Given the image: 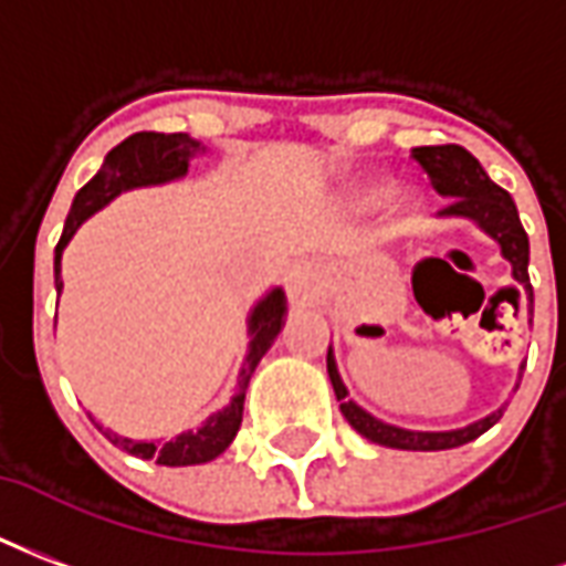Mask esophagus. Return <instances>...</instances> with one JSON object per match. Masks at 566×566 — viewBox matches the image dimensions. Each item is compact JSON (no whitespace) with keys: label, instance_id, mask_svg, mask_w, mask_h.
<instances>
[{"label":"esophagus","instance_id":"1","mask_svg":"<svg viewBox=\"0 0 566 566\" xmlns=\"http://www.w3.org/2000/svg\"><path fill=\"white\" fill-rule=\"evenodd\" d=\"M313 292H316V274H313V268H292V274H289V295L304 304V301L313 298Z\"/></svg>","mask_w":566,"mask_h":566}]
</instances>
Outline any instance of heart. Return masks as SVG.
Masks as SVG:
<instances>
[{"label":"heart","instance_id":"b5f03b06","mask_svg":"<svg viewBox=\"0 0 566 566\" xmlns=\"http://www.w3.org/2000/svg\"><path fill=\"white\" fill-rule=\"evenodd\" d=\"M382 184H368V189H361V198H365V201H377L379 196H382Z\"/></svg>","mask_w":566,"mask_h":566}]
</instances>
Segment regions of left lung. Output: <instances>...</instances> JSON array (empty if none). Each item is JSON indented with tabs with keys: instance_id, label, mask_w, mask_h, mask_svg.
<instances>
[{
	"instance_id": "8db88e82",
	"label": "left lung",
	"mask_w": 566,
	"mask_h": 566,
	"mask_svg": "<svg viewBox=\"0 0 566 566\" xmlns=\"http://www.w3.org/2000/svg\"><path fill=\"white\" fill-rule=\"evenodd\" d=\"M413 159L422 165V171L431 177V184L440 196L449 198V205L440 210V217H461L480 226L482 232L501 243L503 259L513 265L515 283H522L527 289L531 298V316H534V292H531V280H527V234L518 220L515 201L510 198L506 189L494 184L492 177L485 175V168L476 163V156H470L464 147L458 144H440V147H416ZM328 377H332L334 395L340 401V413L358 434L368 437L370 443L389 449H413V452H437V449H455L464 447L470 440H476L485 434L497 419L503 416L501 410H494L480 422L468 424V428H455V431H407L398 424H386L374 419L368 410H361L356 401L346 398V386L337 365H334L332 349H328Z\"/></svg>"
}]
</instances>
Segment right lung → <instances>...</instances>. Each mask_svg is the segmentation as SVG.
<instances>
[{
	"label": "right lung",
	"instance_id": "obj_1",
	"mask_svg": "<svg viewBox=\"0 0 566 566\" xmlns=\"http://www.w3.org/2000/svg\"><path fill=\"white\" fill-rule=\"evenodd\" d=\"M196 153H205L201 142L189 138L187 132H171V135H163V132H138V135H129L126 142L117 144L114 150L105 156V163L98 168V175L86 184V187L77 189V196L72 201V210H69V220H65L63 238L56 243V253H53V277H56V292H63V277H60V262H63L65 243L72 241V234L81 229V222L86 217H93L96 210H102L108 201L126 192V189L135 187H156V184H168V180H177L189 171V159ZM283 313H286V295L283 289H271L265 298L259 301L247 319V334H250V349H247V358H243L241 377H238V391L229 407H222L220 413H213L208 422L201 424L198 431H184L177 434L175 440H129V437L114 434L111 428H105L102 422H96V428L102 434L108 437L111 443L119 449H126L129 455L138 458H153L156 464H165V468H187V464H205V461H213L229 449V443L238 434L243 419V395H247V386H250V377H253L255 365L262 361L274 337L283 328Z\"/></svg>",
	"mask_w": 566,
	"mask_h": 566
}]
</instances>
